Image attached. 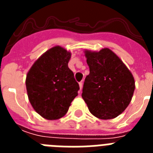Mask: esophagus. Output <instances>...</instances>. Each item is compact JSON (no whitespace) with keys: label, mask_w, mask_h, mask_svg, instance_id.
<instances>
[{"label":"esophagus","mask_w":153,"mask_h":153,"mask_svg":"<svg viewBox=\"0 0 153 153\" xmlns=\"http://www.w3.org/2000/svg\"><path fill=\"white\" fill-rule=\"evenodd\" d=\"M79 91H81V90H82V89H83V82H80V83H79Z\"/></svg>","instance_id":"34e87169"}]
</instances>
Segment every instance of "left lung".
Here are the masks:
<instances>
[{"mask_svg":"<svg viewBox=\"0 0 153 153\" xmlns=\"http://www.w3.org/2000/svg\"><path fill=\"white\" fill-rule=\"evenodd\" d=\"M90 74L86 76L82 97L90 113L101 120L116 118L126 109L135 90L130 70L109 48L84 51Z\"/></svg>","mask_w":153,"mask_h":153,"instance_id":"8db88e82","label":"left lung"}]
</instances>
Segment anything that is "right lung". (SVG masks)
<instances>
[{
	"instance_id": "1",
	"label": "right lung",
	"mask_w": 153,
	"mask_h": 153,
	"mask_svg": "<svg viewBox=\"0 0 153 153\" xmlns=\"http://www.w3.org/2000/svg\"><path fill=\"white\" fill-rule=\"evenodd\" d=\"M71 53L55 46L34 62L26 77L31 106L43 118L60 119L66 115L79 86L68 67Z\"/></svg>"
}]
</instances>
